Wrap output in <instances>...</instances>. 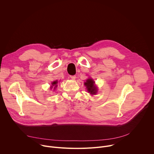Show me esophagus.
I'll use <instances>...</instances> for the list:
<instances>
[{
	"label": "esophagus",
	"instance_id": "obj_1",
	"mask_svg": "<svg viewBox=\"0 0 154 154\" xmlns=\"http://www.w3.org/2000/svg\"><path fill=\"white\" fill-rule=\"evenodd\" d=\"M70 78H71L72 80H75V78H76V76H75V75H70Z\"/></svg>",
	"mask_w": 154,
	"mask_h": 154
}]
</instances>
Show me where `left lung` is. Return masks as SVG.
Masks as SVG:
<instances>
[{"mask_svg": "<svg viewBox=\"0 0 154 154\" xmlns=\"http://www.w3.org/2000/svg\"><path fill=\"white\" fill-rule=\"evenodd\" d=\"M94 82L93 81V80L91 79H88L86 82L85 83V85L86 86L88 91L91 94H94L96 93V91H97L96 87L94 85Z\"/></svg>", "mask_w": 154, "mask_h": 154, "instance_id": "8db88e82", "label": "left lung"}]
</instances>
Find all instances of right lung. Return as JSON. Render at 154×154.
<instances>
[{"label": "right lung", "instance_id": "add662e5", "mask_svg": "<svg viewBox=\"0 0 154 154\" xmlns=\"http://www.w3.org/2000/svg\"><path fill=\"white\" fill-rule=\"evenodd\" d=\"M57 83H58V82L57 81H54V82H52V86H57Z\"/></svg>", "mask_w": 154, "mask_h": 154}]
</instances>
